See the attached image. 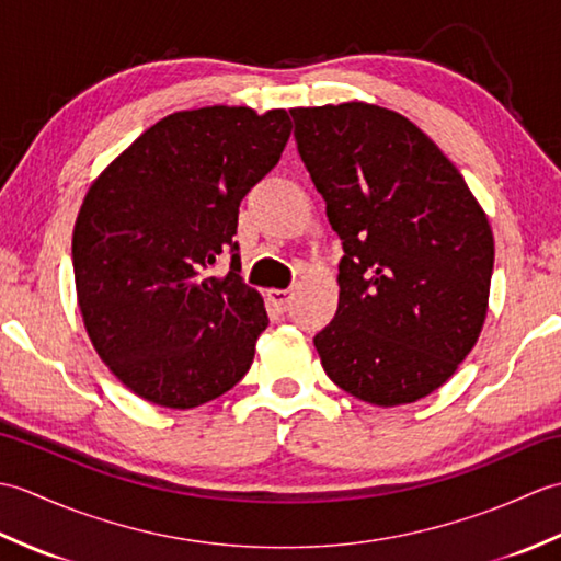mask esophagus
<instances>
[{
    "label": "esophagus",
    "instance_id": "obj_1",
    "mask_svg": "<svg viewBox=\"0 0 561 561\" xmlns=\"http://www.w3.org/2000/svg\"><path fill=\"white\" fill-rule=\"evenodd\" d=\"M267 296H270V301H272V306L277 308L279 313H284V311H289V306H291V299H294V291H289V289H270L267 291Z\"/></svg>",
    "mask_w": 561,
    "mask_h": 561
}]
</instances>
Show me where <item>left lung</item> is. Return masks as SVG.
I'll list each match as a JSON object with an SVG mask.
<instances>
[{"label":"left lung","mask_w":561,"mask_h":561,"mask_svg":"<svg viewBox=\"0 0 561 561\" xmlns=\"http://www.w3.org/2000/svg\"><path fill=\"white\" fill-rule=\"evenodd\" d=\"M337 231L340 304L313 337L350 396L392 408L440 388L478 342L494 236L460 171L420 127L368 103L291 108Z\"/></svg>","instance_id":"1"}]
</instances>
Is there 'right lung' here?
<instances>
[{
  "instance_id": "obj_1",
  "label": "right lung",
  "mask_w": 561,
  "mask_h": 561,
  "mask_svg": "<svg viewBox=\"0 0 561 561\" xmlns=\"http://www.w3.org/2000/svg\"><path fill=\"white\" fill-rule=\"evenodd\" d=\"M291 135L287 111H181L89 187L71 236L77 299L101 359L135 396L190 410L241 380L267 328L241 279L238 207ZM232 253L224 278H209Z\"/></svg>"
}]
</instances>
